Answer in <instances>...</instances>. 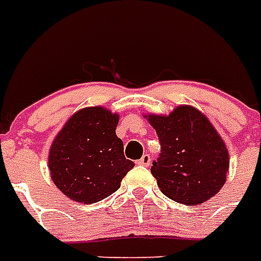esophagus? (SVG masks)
<instances>
[{"instance_id":"1","label":"esophagus","mask_w":261,"mask_h":261,"mask_svg":"<svg viewBox=\"0 0 261 261\" xmlns=\"http://www.w3.org/2000/svg\"><path fill=\"white\" fill-rule=\"evenodd\" d=\"M137 164L142 165V166H149V165H151V156H149L148 153H145V155H144V156H142Z\"/></svg>"}]
</instances>
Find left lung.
Segmentation results:
<instances>
[{
    "instance_id": "left-lung-1",
    "label": "left lung",
    "mask_w": 261,
    "mask_h": 261,
    "mask_svg": "<svg viewBox=\"0 0 261 261\" xmlns=\"http://www.w3.org/2000/svg\"><path fill=\"white\" fill-rule=\"evenodd\" d=\"M145 117L161 142V155L151 168L161 192L186 205L215 196L226 181L229 153L210 120L193 106Z\"/></svg>"
}]
</instances>
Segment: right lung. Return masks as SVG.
Instances as JSON below:
<instances>
[{"label":"right lung","instance_id":"add662e5","mask_svg":"<svg viewBox=\"0 0 261 261\" xmlns=\"http://www.w3.org/2000/svg\"><path fill=\"white\" fill-rule=\"evenodd\" d=\"M117 124L119 114L100 106L81 109L69 117L48 152L50 176L60 192L93 204L119 189L134 162L125 159Z\"/></svg>","mask_w":261,"mask_h":261}]
</instances>
